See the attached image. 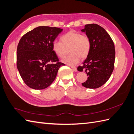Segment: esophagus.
<instances>
[{"label": "esophagus", "mask_w": 134, "mask_h": 134, "mask_svg": "<svg viewBox=\"0 0 134 134\" xmlns=\"http://www.w3.org/2000/svg\"><path fill=\"white\" fill-rule=\"evenodd\" d=\"M71 67L72 68V70H73L74 71H75V72H76L77 71V68H76L75 67H74V66H71Z\"/></svg>", "instance_id": "obj_1"}]
</instances>
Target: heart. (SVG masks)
I'll return each instance as SVG.
<instances>
[{"instance_id": "obj_1", "label": "heart", "mask_w": 134, "mask_h": 134, "mask_svg": "<svg viewBox=\"0 0 134 134\" xmlns=\"http://www.w3.org/2000/svg\"><path fill=\"white\" fill-rule=\"evenodd\" d=\"M61 41H54L53 44L54 51L59 57H63L67 54V49H71V54L65 57L63 61L68 64L75 65L78 62L79 57L84 58L89 54L90 43L89 38L81 34L70 31L60 38Z\"/></svg>"}]
</instances>
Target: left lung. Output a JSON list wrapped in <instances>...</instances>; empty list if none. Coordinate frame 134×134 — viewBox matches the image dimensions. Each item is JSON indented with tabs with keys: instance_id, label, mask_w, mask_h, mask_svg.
<instances>
[{
	"instance_id": "1",
	"label": "left lung",
	"mask_w": 134,
	"mask_h": 134,
	"mask_svg": "<svg viewBox=\"0 0 134 134\" xmlns=\"http://www.w3.org/2000/svg\"><path fill=\"white\" fill-rule=\"evenodd\" d=\"M81 31L85 32L90 43L86 59L77 70L85 71L87 76L82 85L86 88L97 89L108 81L114 69L115 49L111 37L102 27L88 24Z\"/></svg>"
}]
</instances>
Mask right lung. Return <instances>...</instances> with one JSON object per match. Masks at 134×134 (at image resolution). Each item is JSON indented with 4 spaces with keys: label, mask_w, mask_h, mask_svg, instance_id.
I'll use <instances>...</instances> for the list:
<instances>
[{
    "label": "right lung",
    "mask_w": 134,
    "mask_h": 134,
    "mask_svg": "<svg viewBox=\"0 0 134 134\" xmlns=\"http://www.w3.org/2000/svg\"><path fill=\"white\" fill-rule=\"evenodd\" d=\"M62 30L39 26L27 32L19 41L17 69L24 82L30 88H47L54 81L59 68L65 65L59 62L53 50V42Z\"/></svg>",
    "instance_id": "obj_1"
}]
</instances>
